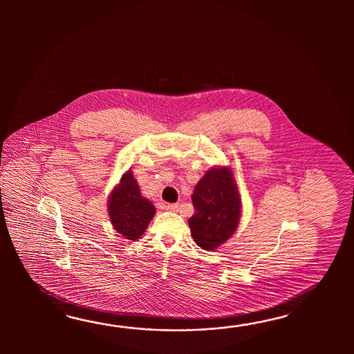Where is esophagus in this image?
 Segmentation results:
<instances>
[{
    "instance_id": "1",
    "label": "esophagus",
    "mask_w": 354,
    "mask_h": 354,
    "mask_svg": "<svg viewBox=\"0 0 354 354\" xmlns=\"http://www.w3.org/2000/svg\"><path fill=\"white\" fill-rule=\"evenodd\" d=\"M165 209L167 211H171V212H177L178 211V205H176V203H168L165 206Z\"/></svg>"
}]
</instances>
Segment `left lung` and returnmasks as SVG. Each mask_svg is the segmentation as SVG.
<instances>
[{"instance_id": "obj_1", "label": "left lung", "mask_w": 354, "mask_h": 354, "mask_svg": "<svg viewBox=\"0 0 354 354\" xmlns=\"http://www.w3.org/2000/svg\"><path fill=\"white\" fill-rule=\"evenodd\" d=\"M188 218L192 238L200 248L215 250L230 239L239 225L241 200L230 167H211L197 182Z\"/></svg>"}]
</instances>
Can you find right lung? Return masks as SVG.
I'll list each match as a JSON object with an SVG mask.
<instances>
[{"label": "right lung", "mask_w": 354, "mask_h": 354, "mask_svg": "<svg viewBox=\"0 0 354 354\" xmlns=\"http://www.w3.org/2000/svg\"><path fill=\"white\" fill-rule=\"evenodd\" d=\"M107 212L113 229L125 239L136 241L147 230L156 215L154 205L145 198L133 171L121 176L107 200Z\"/></svg>", "instance_id": "right-lung-1"}]
</instances>
